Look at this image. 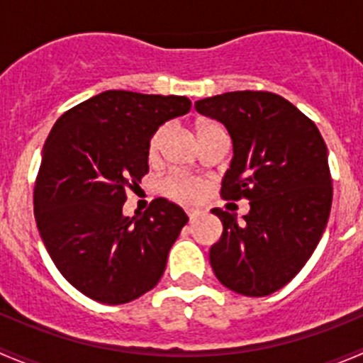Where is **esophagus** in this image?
Returning <instances> with one entry per match:
<instances>
[{
	"instance_id": "34e87169",
	"label": "esophagus",
	"mask_w": 363,
	"mask_h": 363,
	"mask_svg": "<svg viewBox=\"0 0 363 363\" xmlns=\"http://www.w3.org/2000/svg\"><path fill=\"white\" fill-rule=\"evenodd\" d=\"M186 214H188L189 223H195L196 218L200 216V211H199V208H186Z\"/></svg>"
}]
</instances>
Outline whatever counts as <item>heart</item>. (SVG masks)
I'll return each mask as SVG.
<instances>
[{
  "mask_svg": "<svg viewBox=\"0 0 363 363\" xmlns=\"http://www.w3.org/2000/svg\"><path fill=\"white\" fill-rule=\"evenodd\" d=\"M218 128H223V126L219 123H216V121L203 119L196 123L195 130L200 138L203 133H207V131H212V130H218ZM164 135H167V128L160 126L158 130H155V133L149 137L147 156L151 160L158 158V152H160L161 144H163ZM203 189H205L203 182L195 177H189V175H170V177H167L163 182H161V191H163L167 196H170V199L179 200V202H193V200H199L200 196L203 195Z\"/></svg>",
  "mask_w": 363,
  "mask_h": 363,
  "instance_id": "1",
  "label": "heart"
}]
</instances>
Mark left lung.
I'll return each mask as SVG.
<instances>
[{"mask_svg": "<svg viewBox=\"0 0 363 363\" xmlns=\"http://www.w3.org/2000/svg\"><path fill=\"white\" fill-rule=\"evenodd\" d=\"M225 124L233 158L221 182L225 200H250V212L212 208L223 235L208 258L223 286L246 296L281 290L316 250L332 207L327 145L294 104L267 91H233L195 104Z\"/></svg>", "mask_w": 363, "mask_h": 363, "instance_id": "8db88e82", "label": "left lung"}]
</instances>
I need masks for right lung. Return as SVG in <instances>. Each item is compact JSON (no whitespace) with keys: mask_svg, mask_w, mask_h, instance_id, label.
<instances>
[{"mask_svg":"<svg viewBox=\"0 0 363 363\" xmlns=\"http://www.w3.org/2000/svg\"><path fill=\"white\" fill-rule=\"evenodd\" d=\"M191 108L186 96L104 91L56 121L42 151L35 219L65 279L117 306L158 284L188 216L164 199L126 218V191L149 172V137Z\"/></svg>","mask_w":363,"mask_h":363,"instance_id":"add662e5","label":"right lung"}]
</instances>
